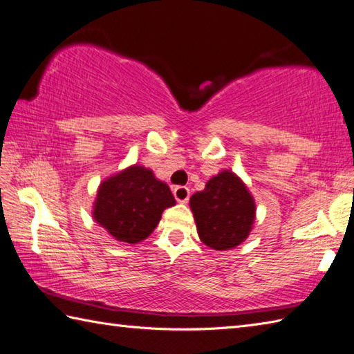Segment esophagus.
Returning a JSON list of instances; mask_svg holds the SVG:
<instances>
[{"mask_svg":"<svg viewBox=\"0 0 354 354\" xmlns=\"http://www.w3.org/2000/svg\"><path fill=\"white\" fill-rule=\"evenodd\" d=\"M172 192H174V197L178 203H187V200L191 197V189L186 186H176Z\"/></svg>","mask_w":354,"mask_h":354,"instance_id":"34e87169","label":"esophagus"}]
</instances>
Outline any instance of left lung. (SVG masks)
<instances>
[{
    "instance_id": "8db88e82",
    "label": "left lung",
    "mask_w": 354,
    "mask_h": 354,
    "mask_svg": "<svg viewBox=\"0 0 354 354\" xmlns=\"http://www.w3.org/2000/svg\"><path fill=\"white\" fill-rule=\"evenodd\" d=\"M200 240L215 250L236 248L246 240L255 218V203L234 172L223 171L191 197Z\"/></svg>"
}]
</instances>
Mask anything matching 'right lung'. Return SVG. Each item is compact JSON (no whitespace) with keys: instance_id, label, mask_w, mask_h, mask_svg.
Returning <instances> with one entry per match:
<instances>
[{"instance_id":"add662e5","label":"right lung","mask_w":354,"mask_h":354,"mask_svg":"<svg viewBox=\"0 0 354 354\" xmlns=\"http://www.w3.org/2000/svg\"><path fill=\"white\" fill-rule=\"evenodd\" d=\"M174 205L167 183L149 169L131 167L100 185L93 215L118 241L136 244L153 234L162 212Z\"/></svg>"}]
</instances>
